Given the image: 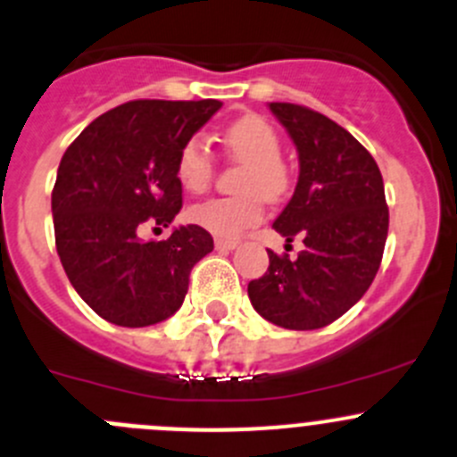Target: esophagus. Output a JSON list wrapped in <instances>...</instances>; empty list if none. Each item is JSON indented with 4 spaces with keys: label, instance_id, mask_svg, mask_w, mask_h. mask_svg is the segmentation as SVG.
I'll return each mask as SVG.
<instances>
[{
    "label": "esophagus",
    "instance_id": "esophagus-1",
    "mask_svg": "<svg viewBox=\"0 0 457 457\" xmlns=\"http://www.w3.org/2000/svg\"><path fill=\"white\" fill-rule=\"evenodd\" d=\"M237 245L238 243L229 241V238H216V250H220V252H229V250H234Z\"/></svg>",
    "mask_w": 457,
    "mask_h": 457
}]
</instances>
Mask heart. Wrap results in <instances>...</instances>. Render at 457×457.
<instances>
[{
    "mask_svg": "<svg viewBox=\"0 0 457 457\" xmlns=\"http://www.w3.org/2000/svg\"><path fill=\"white\" fill-rule=\"evenodd\" d=\"M223 147L237 162L241 194L210 198L189 210L194 225L220 238H238L254 228L265 212V198L278 201L290 189V167L281 161V138L265 118L243 116L223 131ZM176 179L187 192L203 194L214 180V156L201 138H189L176 156Z\"/></svg>",
    "mask_w": 457,
    "mask_h": 457,
    "instance_id": "obj_1",
    "label": "heart"
}]
</instances>
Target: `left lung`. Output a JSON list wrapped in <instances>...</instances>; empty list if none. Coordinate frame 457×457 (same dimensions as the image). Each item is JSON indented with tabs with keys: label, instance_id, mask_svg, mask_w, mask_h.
<instances>
[{
	"label": "left lung",
	"instance_id": "1",
	"mask_svg": "<svg viewBox=\"0 0 457 457\" xmlns=\"http://www.w3.org/2000/svg\"><path fill=\"white\" fill-rule=\"evenodd\" d=\"M299 152V180L272 228L296 259L268 252V272L247 283L256 312L287 330H314L348 312L382 263L388 234L384 180L375 158L319 111L270 102Z\"/></svg>",
	"mask_w": 457,
	"mask_h": 457
}]
</instances>
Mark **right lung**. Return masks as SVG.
Segmentation results:
<instances>
[{
	"label": "right lung",
	"instance_id": "add662e5",
	"mask_svg": "<svg viewBox=\"0 0 457 457\" xmlns=\"http://www.w3.org/2000/svg\"><path fill=\"white\" fill-rule=\"evenodd\" d=\"M219 100H131L91 122L62 156L51 194L55 247L71 286L93 312L125 328L154 326L183 305L194 265L214 250L198 225L140 241L183 207L179 149Z\"/></svg>",
	"mask_w": 457,
	"mask_h": 457
}]
</instances>
